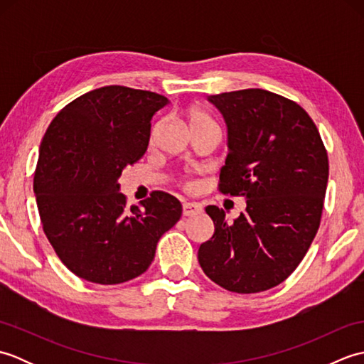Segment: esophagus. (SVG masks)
I'll return each mask as SVG.
<instances>
[{"mask_svg": "<svg viewBox=\"0 0 364 364\" xmlns=\"http://www.w3.org/2000/svg\"><path fill=\"white\" fill-rule=\"evenodd\" d=\"M202 213V205L186 202L183 203V215L184 218H192V215H197Z\"/></svg>", "mask_w": 364, "mask_h": 364, "instance_id": "obj_1", "label": "esophagus"}]
</instances>
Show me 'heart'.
I'll return each instance as SVG.
<instances>
[{
  "instance_id": "1",
  "label": "heart",
  "mask_w": 364,
  "mask_h": 364,
  "mask_svg": "<svg viewBox=\"0 0 364 364\" xmlns=\"http://www.w3.org/2000/svg\"><path fill=\"white\" fill-rule=\"evenodd\" d=\"M186 117H188L191 129H196V128H200V127H208V125L215 127V123H214V120L210 117V115H208L205 111H202V109H200V107H197V106L188 107Z\"/></svg>"
}]
</instances>
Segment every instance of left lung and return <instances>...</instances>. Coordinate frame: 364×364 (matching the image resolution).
<instances>
[{"label": "left lung", "mask_w": 364, "mask_h": 364, "mask_svg": "<svg viewBox=\"0 0 364 364\" xmlns=\"http://www.w3.org/2000/svg\"><path fill=\"white\" fill-rule=\"evenodd\" d=\"M227 125L228 154L219 189L242 196L245 213L228 222L206 206L214 235L198 249L203 272L231 292L274 288L304 259L318 233L328 156L304 107L262 89L210 95Z\"/></svg>", "instance_id": "left-lung-1"}]
</instances>
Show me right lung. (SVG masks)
<instances>
[{"instance_id":"1","label":"right lung","mask_w":364,"mask_h":364,"mask_svg":"<svg viewBox=\"0 0 364 364\" xmlns=\"http://www.w3.org/2000/svg\"><path fill=\"white\" fill-rule=\"evenodd\" d=\"M166 105L150 90L106 86L68 103L46 129L34 175L38 214L54 252L82 280L119 284L144 274L181 218L180 200L161 191L127 208L119 184Z\"/></svg>"}]
</instances>
